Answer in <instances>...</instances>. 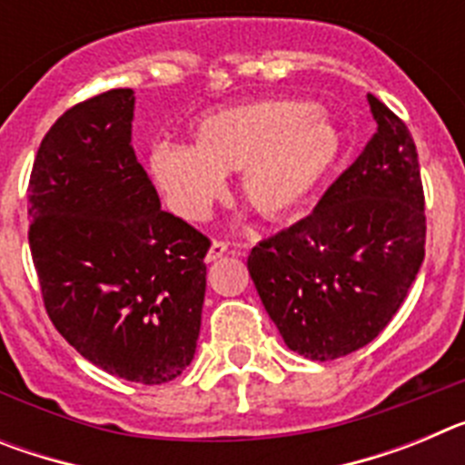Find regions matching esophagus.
Wrapping results in <instances>:
<instances>
[{
	"instance_id": "1",
	"label": "esophagus",
	"mask_w": 465,
	"mask_h": 465,
	"mask_svg": "<svg viewBox=\"0 0 465 465\" xmlns=\"http://www.w3.org/2000/svg\"><path fill=\"white\" fill-rule=\"evenodd\" d=\"M228 252V244L221 240H213L212 246H209V252H207V262H213V261H219L223 253Z\"/></svg>"
}]
</instances>
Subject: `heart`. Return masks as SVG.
I'll return each mask as SVG.
<instances>
[{"label":"heart","mask_w":465,"mask_h":465,"mask_svg":"<svg viewBox=\"0 0 465 465\" xmlns=\"http://www.w3.org/2000/svg\"><path fill=\"white\" fill-rule=\"evenodd\" d=\"M193 143H155L146 167L167 207L204 221L240 172V193L262 219L298 212L328 179L344 149L326 111L302 100H252L221 106L193 125Z\"/></svg>","instance_id":"1"}]
</instances>
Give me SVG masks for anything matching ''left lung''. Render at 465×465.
Wrapping results in <instances>:
<instances>
[{
	"label": "left lung",
	"mask_w": 465,
	"mask_h": 465,
	"mask_svg": "<svg viewBox=\"0 0 465 465\" xmlns=\"http://www.w3.org/2000/svg\"><path fill=\"white\" fill-rule=\"evenodd\" d=\"M377 133L314 212L253 246L246 261L286 347L332 361L391 322L424 262L426 216L417 146L368 94Z\"/></svg>",
	"instance_id": "1"
}]
</instances>
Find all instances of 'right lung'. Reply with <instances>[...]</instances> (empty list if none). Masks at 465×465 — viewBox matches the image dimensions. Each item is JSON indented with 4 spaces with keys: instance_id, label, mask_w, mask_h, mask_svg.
I'll use <instances>...</instances> for the list:
<instances>
[{
    "instance_id": "obj_1",
    "label": "right lung",
    "mask_w": 465,
    "mask_h": 465,
    "mask_svg": "<svg viewBox=\"0 0 465 465\" xmlns=\"http://www.w3.org/2000/svg\"><path fill=\"white\" fill-rule=\"evenodd\" d=\"M134 90L57 118L30 176V249L57 332L85 361L139 384L191 365L209 240L160 197L133 149Z\"/></svg>"
}]
</instances>
